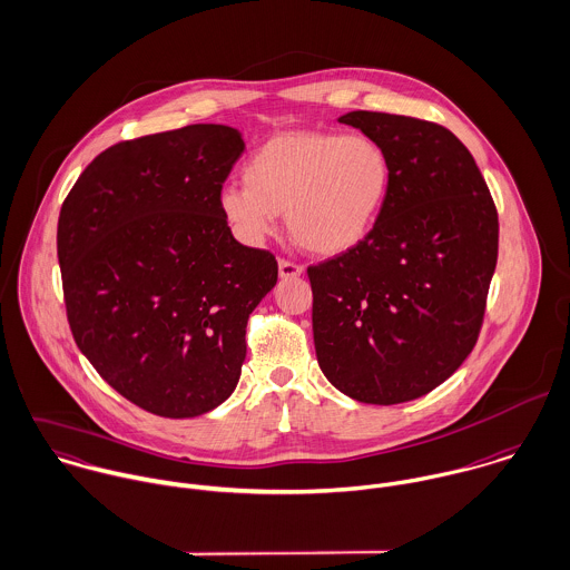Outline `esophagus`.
<instances>
[{"instance_id":"34e87169","label":"esophagus","mask_w":570,"mask_h":570,"mask_svg":"<svg viewBox=\"0 0 570 570\" xmlns=\"http://www.w3.org/2000/svg\"><path fill=\"white\" fill-rule=\"evenodd\" d=\"M304 275V266L291 262V259H279V277L282 279H293V277H299Z\"/></svg>"}]
</instances>
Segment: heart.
<instances>
[{"label": "heart", "mask_w": 570, "mask_h": 570, "mask_svg": "<svg viewBox=\"0 0 570 570\" xmlns=\"http://www.w3.org/2000/svg\"><path fill=\"white\" fill-rule=\"evenodd\" d=\"M244 187L220 194L230 227L250 244L286 216L291 237L317 255L356 248L379 223L392 189L385 149L365 134L284 131L250 154Z\"/></svg>", "instance_id": "1"}]
</instances>
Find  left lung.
Returning a JSON list of instances; mask_svg holds the SVG:
<instances>
[{"label": "left lung", "mask_w": 570, "mask_h": 570, "mask_svg": "<svg viewBox=\"0 0 570 570\" xmlns=\"http://www.w3.org/2000/svg\"><path fill=\"white\" fill-rule=\"evenodd\" d=\"M340 122L385 149L392 189L356 248L308 266L317 361L350 399L396 405L439 387L478 342L498 212L448 127L365 110Z\"/></svg>", "instance_id": "1"}]
</instances>
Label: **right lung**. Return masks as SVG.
I'll use <instances>...</instances> for the list:
<instances>
[{
	"mask_svg": "<svg viewBox=\"0 0 570 570\" xmlns=\"http://www.w3.org/2000/svg\"><path fill=\"white\" fill-rule=\"evenodd\" d=\"M242 134L198 122L116 142L68 194L57 255L72 337L134 405L194 419L233 394L246 322L277 284L273 253L220 209Z\"/></svg>",
	"mask_w": 570,
	"mask_h": 570,
	"instance_id": "1",
	"label": "right lung"
}]
</instances>
